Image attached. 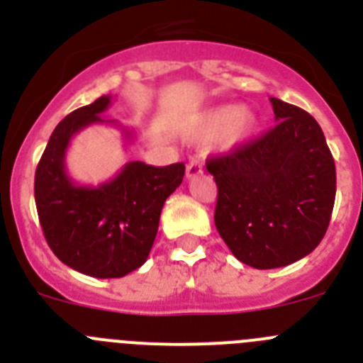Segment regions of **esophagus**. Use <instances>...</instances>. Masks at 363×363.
<instances>
[{"label": "esophagus", "mask_w": 363, "mask_h": 363, "mask_svg": "<svg viewBox=\"0 0 363 363\" xmlns=\"http://www.w3.org/2000/svg\"><path fill=\"white\" fill-rule=\"evenodd\" d=\"M200 174H203V163L200 158H192L185 169V176H187V179H194Z\"/></svg>", "instance_id": "esophagus-1"}]
</instances>
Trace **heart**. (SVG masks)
Returning a JSON list of instances; mask_svg holds the SVG:
<instances>
[{
    "label": "heart",
    "instance_id": "heart-1",
    "mask_svg": "<svg viewBox=\"0 0 363 363\" xmlns=\"http://www.w3.org/2000/svg\"><path fill=\"white\" fill-rule=\"evenodd\" d=\"M258 114L247 107L234 104L218 105L203 112L191 129V136L200 140H213L223 149H234L247 142L258 129Z\"/></svg>",
    "mask_w": 363,
    "mask_h": 363
}]
</instances>
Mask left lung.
Wrapping results in <instances>:
<instances>
[{
	"label": "left lung",
	"instance_id": "left-lung-1",
	"mask_svg": "<svg viewBox=\"0 0 363 363\" xmlns=\"http://www.w3.org/2000/svg\"><path fill=\"white\" fill-rule=\"evenodd\" d=\"M274 129L207 162L218 185L214 223L236 258L255 269L294 264L329 227L336 169L318 121L271 98Z\"/></svg>",
	"mask_w": 363,
	"mask_h": 363
}]
</instances>
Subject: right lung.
Masks as SVG:
<instances>
[{"instance_id":"right-lung-1","label":"right lung","mask_w":363,"mask_h":363,"mask_svg":"<svg viewBox=\"0 0 363 363\" xmlns=\"http://www.w3.org/2000/svg\"><path fill=\"white\" fill-rule=\"evenodd\" d=\"M111 96L72 111L54 129L34 178V198L45 240L74 271L94 278H121L142 267L158 233L163 203L179 187L184 163L152 167L129 162L105 184H74L65 154L74 134L94 123L120 127L127 140L134 130L101 114Z\"/></svg>"}]
</instances>
